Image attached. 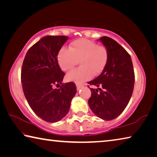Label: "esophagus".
<instances>
[{"instance_id": "1", "label": "esophagus", "mask_w": 157, "mask_h": 157, "mask_svg": "<svg viewBox=\"0 0 157 157\" xmlns=\"http://www.w3.org/2000/svg\"><path fill=\"white\" fill-rule=\"evenodd\" d=\"M76 86H77V90H78V91H79V90H80L82 88H83V87H84L83 85L78 84H76Z\"/></svg>"}]
</instances>
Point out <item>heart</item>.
Wrapping results in <instances>:
<instances>
[{
	"label": "heart",
	"instance_id": "b5f03b06",
	"mask_svg": "<svg viewBox=\"0 0 157 157\" xmlns=\"http://www.w3.org/2000/svg\"><path fill=\"white\" fill-rule=\"evenodd\" d=\"M58 63L63 71L73 69L79 61L81 67L75 69L66 75L68 82L83 84L102 72L108 62L106 47L98 46L95 42L86 39H79L71 42L69 49L63 48L57 55Z\"/></svg>",
	"mask_w": 157,
	"mask_h": 157
}]
</instances>
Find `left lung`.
<instances>
[{
	"mask_svg": "<svg viewBox=\"0 0 157 157\" xmlns=\"http://www.w3.org/2000/svg\"><path fill=\"white\" fill-rule=\"evenodd\" d=\"M99 40L107 49L108 62L102 73L88 82L98 87L90 89L88 103L95 115L111 121L128 105L134 90V71L132 58L124 48L110 37L102 36Z\"/></svg>",
	"mask_w": 157,
	"mask_h": 157,
	"instance_id": "obj_1",
	"label": "left lung"
}]
</instances>
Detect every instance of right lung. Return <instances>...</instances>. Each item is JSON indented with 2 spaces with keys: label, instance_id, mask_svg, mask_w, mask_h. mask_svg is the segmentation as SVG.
<instances>
[{
  "label": "right lung",
  "instance_id": "obj_1",
  "mask_svg": "<svg viewBox=\"0 0 157 157\" xmlns=\"http://www.w3.org/2000/svg\"><path fill=\"white\" fill-rule=\"evenodd\" d=\"M68 39L66 36H46L28 50L21 69L25 97L39 118L56 123L66 116L77 92L73 82L62 84L65 73L57 62L58 52ZM62 84L59 89L54 86Z\"/></svg>",
  "mask_w": 157,
  "mask_h": 157
}]
</instances>
